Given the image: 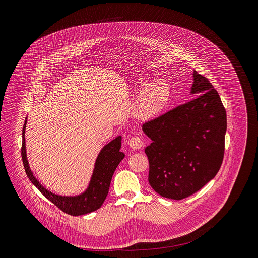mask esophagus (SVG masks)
Instances as JSON below:
<instances>
[{"label":"esophagus","mask_w":258,"mask_h":258,"mask_svg":"<svg viewBox=\"0 0 258 258\" xmlns=\"http://www.w3.org/2000/svg\"><path fill=\"white\" fill-rule=\"evenodd\" d=\"M144 142L140 137H132L128 140V146L133 150H139L143 147Z\"/></svg>","instance_id":"obj_1"}]
</instances>
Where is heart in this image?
Listing matches in <instances>:
<instances>
[{
	"mask_svg": "<svg viewBox=\"0 0 258 258\" xmlns=\"http://www.w3.org/2000/svg\"><path fill=\"white\" fill-rule=\"evenodd\" d=\"M171 97L168 83L163 79H157L147 84L142 90L137 104L136 113L141 119H152L164 110Z\"/></svg>",
	"mask_w": 258,
	"mask_h": 258,
	"instance_id": "1",
	"label": "heart"
}]
</instances>
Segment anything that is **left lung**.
I'll list each match as a JSON object with an SVG mask.
<instances>
[{
  "label": "left lung",
  "mask_w": 258,
  "mask_h": 258,
  "mask_svg": "<svg viewBox=\"0 0 258 258\" xmlns=\"http://www.w3.org/2000/svg\"><path fill=\"white\" fill-rule=\"evenodd\" d=\"M190 101L143 124L148 181L160 196L183 200L218 174L224 154L226 112L213 84L194 72Z\"/></svg>",
  "instance_id": "8db88e82"
}]
</instances>
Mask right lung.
Returning a JSON list of instances; mask_svg holds the SVG:
<instances>
[{
	"instance_id": "1",
	"label": "right lung",
	"mask_w": 258,
	"mask_h": 258,
	"mask_svg": "<svg viewBox=\"0 0 258 258\" xmlns=\"http://www.w3.org/2000/svg\"><path fill=\"white\" fill-rule=\"evenodd\" d=\"M27 125V118L23 127V144H22V159L25 167L26 174L29 180L35 184L38 190L52 204H54L63 213L77 217L92 213L98 210L104 203L109 186H110L112 176L119 165V163L124 159L125 154L120 151L121 148V136L116 137L110 143L105 145L98 154L96 159L93 174L86 190L78 196L66 197L58 196L39 184V182L34 176L30 169L29 162L27 159L26 151V140H25V130Z\"/></svg>"
}]
</instances>
